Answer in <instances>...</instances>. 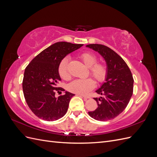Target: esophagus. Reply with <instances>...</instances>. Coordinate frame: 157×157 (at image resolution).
Masks as SVG:
<instances>
[{
  "label": "esophagus",
  "instance_id": "obj_1",
  "mask_svg": "<svg viewBox=\"0 0 157 157\" xmlns=\"http://www.w3.org/2000/svg\"><path fill=\"white\" fill-rule=\"evenodd\" d=\"M80 96H81V97H82V98H84V99H90V97L89 96H84V95H81V94H78Z\"/></svg>",
  "mask_w": 157,
  "mask_h": 157
}]
</instances>
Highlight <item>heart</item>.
Wrapping results in <instances>:
<instances>
[{"instance_id": "heart-1", "label": "heart", "mask_w": 157, "mask_h": 157, "mask_svg": "<svg viewBox=\"0 0 157 157\" xmlns=\"http://www.w3.org/2000/svg\"><path fill=\"white\" fill-rule=\"evenodd\" d=\"M79 57L84 65L89 67L90 75H92L98 82L101 83L105 81L107 76V67L102 63H97L98 58L96 55L90 52H84ZM68 63V58H64L61 60L58 67L59 75L64 80H68L70 78ZM95 85L96 83L91 78L76 79L69 84L68 90L70 92L77 94H86L95 87Z\"/></svg>"}]
</instances>
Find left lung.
<instances>
[{
    "label": "left lung",
    "mask_w": 157,
    "mask_h": 157,
    "mask_svg": "<svg viewBox=\"0 0 157 157\" xmlns=\"http://www.w3.org/2000/svg\"><path fill=\"white\" fill-rule=\"evenodd\" d=\"M99 52L105 59L107 65L106 82L96 90L100 98H94L98 108L88 112L95 120L106 121L113 119L124 110L133 94L134 78L124 60L109 47L98 44L86 45Z\"/></svg>",
    "instance_id": "1"
}]
</instances>
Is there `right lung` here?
<instances>
[{
	"label": "right lung",
	"instance_id": "obj_1",
	"mask_svg": "<svg viewBox=\"0 0 157 157\" xmlns=\"http://www.w3.org/2000/svg\"><path fill=\"white\" fill-rule=\"evenodd\" d=\"M83 44L58 42L41 52L28 65L24 72L22 87L27 104L39 118L54 121L63 117L67 111L69 101L75 94L65 92L55 97L61 78L58 67L61 60ZM61 91H65L61 88Z\"/></svg>",
	"mask_w": 157,
	"mask_h": 157
}]
</instances>
